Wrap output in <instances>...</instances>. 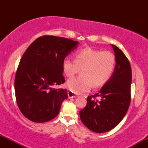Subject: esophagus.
Segmentation results:
<instances>
[{
	"mask_svg": "<svg viewBox=\"0 0 148 148\" xmlns=\"http://www.w3.org/2000/svg\"><path fill=\"white\" fill-rule=\"evenodd\" d=\"M67 95H68V97L69 98H75L77 97L76 94H74V92H72V91H68V92H67Z\"/></svg>",
	"mask_w": 148,
	"mask_h": 148,
	"instance_id": "1",
	"label": "esophagus"
}]
</instances>
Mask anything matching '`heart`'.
<instances>
[{
  "label": "heart",
  "mask_w": 148,
  "mask_h": 148,
  "mask_svg": "<svg viewBox=\"0 0 148 148\" xmlns=\"http://www.w3.org/2000/svg\"><path fill=\"white\" fill-rule=\"evenodd\" d=\"M115 57L111 51L84 48L74 53V60L64 59L62 67L64 75L73 77L81 69V74L67 81V87L72 92L90 90L94 86L99 87L108 82L115 70Z\"/></svg>",
  "instance_id": "obj_1"
}]
</instances>
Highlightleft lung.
Segmentation results:
<instances>
[{"instance_id":"obj_1","label":"left lung","mask_w":148,"mask_h":148,"mask_svg":"<svg viewBox=\"0 0 148 148\" xmlns=\"http://www.w3.org/2000/svg\"><path fill=\"white\" fill-rule=\"evenodd\" d=\"M115 53V70L111 79L95 95L89 96L87 105L80 111L84 125L96 133L113 130L126 115L131 101L132 68L127 58L116 46L111 45ZM99 96V102L93 98Z\"/></svg>"}]
</instances>
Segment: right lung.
I'll use <instances>...</instances> for the list:
<instances>
[{"label": "right lung", "instance_id": "1", "mask_svg": "<svg viewBox=\"0 0 148 148\" xmlns=\"http://www.w3.org/2000/svg\"><path fill=\"white\" fill-rule=\"evenodd\" d=\"M79 42L45 35L29 46L20 60L14 80L15 95L20 111L28 120L45 123L57 116L68 97L66 89H55L64 84L62 64L77 48Z\"/></svg>", "mask_w": 148, "mask_h": 148}]
</instances>
